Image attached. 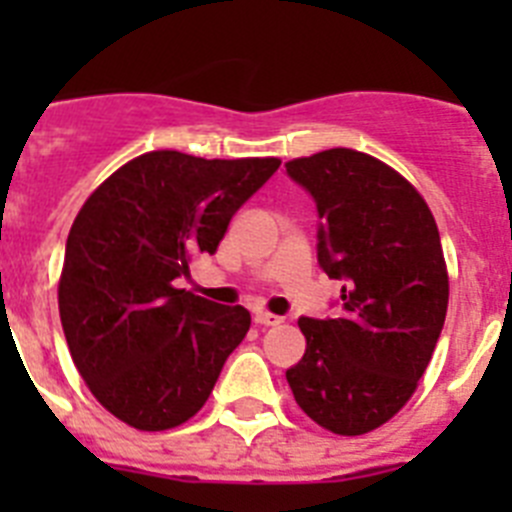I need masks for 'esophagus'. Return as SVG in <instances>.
I'll list each match as a JSON object with an SVG mask.
<instances>
[{"mask_svg": "<svg viewBox=\"0 0 512 512\" xmlns=\"http://www.w3.org/2000/svg\"><path fill=\"white\" fill-rule=\"evenodd\" d=\"M253 320H256L259 325H264V328H269V325H279L284 318H279V315H271V312H256V315H253Z\"/></svg>", "mask_w": 512, "mask_h": 512, "instance_id": "obj_1", "label": "esophagus"}]
</instances>
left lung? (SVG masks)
<instances>
[{
    "instance_id": "left-lung-1",
    "label": "left lung",
    "mask_w": 512,
    "mask_h": 512,
    "mask_svg": "<svg viewBox=\"0 0 512 512\" xmlns=\"http://www.w3.org/2000/svg\"><path fill=\"white\" fill-rule=\"evenodd\" d=\"M318 210V264L343 282L336 318L297 320L305 356L287 369L297 405L338 436H361L413 397L449 307L441 235L395 169L351 148L287 164Z\"/></svg>"
}]
</instances>
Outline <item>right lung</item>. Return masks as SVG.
<instances>
[{"label":"right lung","mask_w":512,"mask_h":512,"mask_svg":"<svg viewBox=\"0 0 512 512\" xmlns=\"http://www.w3.org/2000/svg\"><path fill=\"white\" fill-rule=\"evenodd\" d=\"M279 158H133L84 202L71 225L58 310L71 359L92 395L138 431H166L210 397L246 338V307L187 289L189 264L215 253L230 220Z\"/></svg>","instance_id":"1"}]
</instances>
